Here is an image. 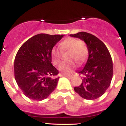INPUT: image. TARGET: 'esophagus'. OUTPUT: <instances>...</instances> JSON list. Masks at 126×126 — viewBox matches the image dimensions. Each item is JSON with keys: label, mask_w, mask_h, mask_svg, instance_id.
<instances>
[{"label": "esophagus", "mask_w": 126, "mask_h": 126, "mask_svg": "<svg viewBox=\"0 0 126 126\" xmlns=\"http://www.w3.org/2000/svg\"><path fill=\"white\" fill-rule=\"evenodd\" d=\"M73 76V74H69V75H63V76H65V77L67 78H71Z\"/></svg>", "instance_id": "1"}]
</instances>
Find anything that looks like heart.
<instances>
[{
  "instance_id": "1",
  "label": "heart",
  "mask_w": 126,
  "mask_h": 126,
  "mask_svg": "<svg viewBox=\"0 0 126 126\" xmlns=\"http://www.w3.org/2000/svg\"><path fill=\"white\" fill-rule=\"evenodd\" d=\"M59 47L63 51H69V60H75L79 64L84 62L88 55V50L80 40L69 38L60 43ZM52 62L57 66L61 62L62 53L59 49L53 48L51 50ZM76 67V64L71 62L68 63H62L59 66V70L64 74L71 73Z\"/></svg>"
}]
</instances>
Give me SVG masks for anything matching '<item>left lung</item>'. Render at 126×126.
I'll return each instance as SVG.
<instances>
[{
    "label": "left lung",
    "mask_w": 126,
    "mask_h": 126,
    "mask_svg": "<svg viewBox=\"0 0 126 126\" xmlns=\"http://www.w3.org/2000/svg\"><path fill=\"white\" fill-rule=\"evenodd\" d=\"M70 36L84 41L88 50L87 62L78 70L82 75V82L74 90L84 99H97L105 93L112 80V61L110 52L103 42L89 33L80 32Z\"/></svg>",
    "instance_id": "obj_1"
}]
</instances>
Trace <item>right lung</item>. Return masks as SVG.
<instances>
[{"instance_id":"obj_1","label":"right lung","mask_w":126,"mask_h":126,"mask_svg":"<svg viewBox=\"0 0 126 126\" xmlns=\"http://www.w3.org/2000/svg\"><path fill=\"white\" fill-rule=\"evenodd\" d=\"M64 35L40 34L25 42L16 55V82L30 99L42 101L54 90L59 71L51 64V50Z\"/></svg>"}]
</instances>
